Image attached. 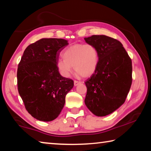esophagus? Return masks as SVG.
Listing matches in <instances>:
<instances>
[{
	"label": "esophagus",
	"mask_w": 151,
	"mask_h": 151,
	"mask_svg": "<svg viewBox=\"0 0 151 151\" xmlns=\"http://www.w3.org/2000/svg\"><path fill=\"white\" fill-rule=\"evenodd\" d=\"M81 83L80 81H74V85L75 86H77V85H78L79 84H81Z\"/></svg>",
	"instance_id": "34e87169"
}]
</instances>
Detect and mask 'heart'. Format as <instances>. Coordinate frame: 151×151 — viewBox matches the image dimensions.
Instances as JSON below:
<instances>
[{"label":"heart","mask_w":151,"mask_h":151,"mask_svg":"<svg viewBox=\"0 0 151 151\" xmlns=\"http://www.w3.org/2000/svg\"><path fill=\"white\" fill-rule=\"evenodd\" d=\"M63 59L57 61V66L60 75L69 77L74 69L76 75L88 77L95 72L99 64V52L91 44H75L63 51Z\"/></svg>","instance_id":"heart-1"}]
</instances>
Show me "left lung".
I'll return each mask as SVG.
<instances>
[{
    "label": "left lung",
    "mask_w": 151,
    "mask_h": 151,
    "mask_svg": "<svg viewBox=\"0 0 151 151\" xmlns=\"http://www.w3.org/2000/svg\"><path fill=\"white\" fill-rule=\"evenodd\" d=\"M99 52L95 72L85 82V103L97 116L111 114L124 103L132 84V61L116 39L105 35L85 38Z\"/></svg>",
    "instance_id": "left-lung-1"
}]
</instances>
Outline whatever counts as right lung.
Returning <instances> with one entry per match:
<instances>
[{
  "label": "right lung",
  "instance_id": "obj_1",
  "mask_svg": "<svg viewBox=\"0 0 151 151\" xmlns=\"http://www.w3.org/2000/svg\"><path fill=\"white\" fill-rule=\"evenodd\" d=\"M68 45L63 39H41L28 46L17 70L18 90L25 108L39 121L57 119L74 82L60 75V53Z\"/></svg>",
  "mask_w": 151,
  "mask_h": 151
}]
</instances>
